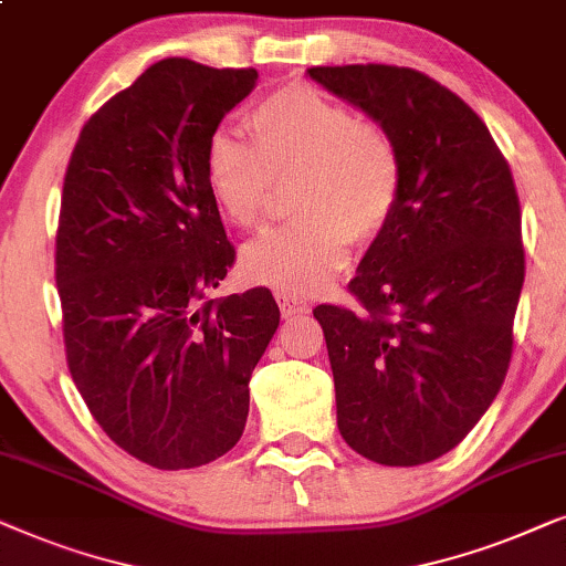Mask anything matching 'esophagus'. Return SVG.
<instances>
[{
	"instance_id": "obj_1",
	"label": "esophagus",
	"mask_w": 566,
	"mask_h": 566,
	"mask_svg": "<svg viewBox=\"0 0 566 566\" xmlns=\"http://www.w3.org/2000/svg\"><path fill=\"white\" fill-rule=\"evenodd\" d=\"M276 303H279V311H282L284 318H295V315H305L311 313V305L303 303V300L287 295V292H276Z\"/></svg>"
}]
</instances>
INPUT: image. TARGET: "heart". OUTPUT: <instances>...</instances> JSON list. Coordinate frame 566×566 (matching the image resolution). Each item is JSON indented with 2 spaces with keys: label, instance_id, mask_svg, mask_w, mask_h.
Masks as SVG:
<instances>
[{
  "label": "heart",
  "instance_id": "b5f03b06",
  "mask_svg": "<svg viewBox=\"0 0 566 566\" xmlns=\"http://www.w3.org/2000/svg\"><path fill=\"white\" fill-rule=\"evenodd\" d=\"M248 129L255 147L230 132L207 142V188L235 228H253L274 180L300 176L295 212L305 220L251 240L240 266L255 284L307 295L346 266L352 235L370 240L394 217L401 153L382 126L303 82L263 97Z\"/></svg>",
  "mask_w": 566,
  "mask_h": 566
}]
</instances>
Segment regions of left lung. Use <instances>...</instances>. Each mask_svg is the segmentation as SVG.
<instances>
[{
	"label": "left lung",
	"mask_w": 566,
	"mask_h": 566,
	"mask_svg": "<svg viewBox=\"0 0 566 566\" xmlns=\"http://www.w3.org/2000/svg\"><path fill=\"white\" fill-rule=\"evenodd\" d=\"M311 80L394 137L396 212L349 282L361 311L318 305L346 446L380 465L453 450L500 394L525 279L520 201L492 134L406 66H313Z\"/></svg>",
	"instance_id": "left-lung-1"
}]
</instances>
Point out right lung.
<instances>
[{"instance_id":"1","label":"right lung","mask_w":566,"mask_h":566,"mask_svg":"<svg viewBox=\"0 0 566 566\" xmlns=\"http://www.w3.org/2000/svg\"><path fill=\"white\" fill-rule=\"evenodd\" d=\"M255 82V70L163 59L87 120L66 168V365L103 432L163 471L235 448L279 326L263 287L207 300L235 261L207 188V142Z\"/></svg>"}]
</instances>
